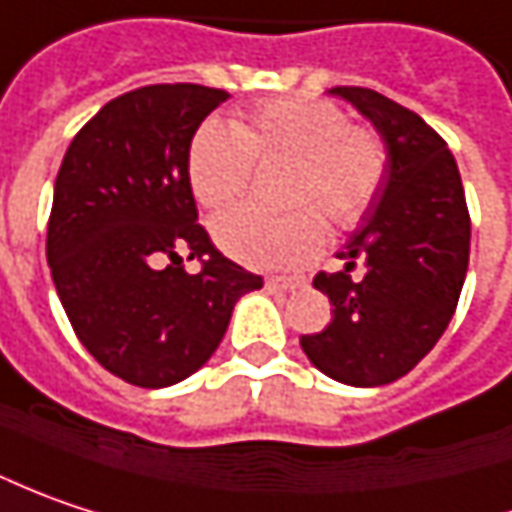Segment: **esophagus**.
Masks as SVG:
<instances>
[{"instance_id":"34e87169","label":"esophagus","mask_w":512,"mask_h":512,"mask_svg":"<svg viewBox=\"0 0 512 512\" xmlns=\"http://www.w3.org/2000/svg\"><path fill=\"white\" fill-rule=\"evenodd\" d=\"M265 285H268V291L285 294V291H294L296 285H299V279H288V276H270Z\"/></svg>"}]
</instances>
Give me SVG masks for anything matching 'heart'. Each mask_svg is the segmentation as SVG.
Here are the masks:
<instances>
[{"label": "heart", "mask_w": 512, "mask_h": 512, "mask_svg": "<svg viewBox=\"0 0 512 512\" xmlns=\"http://www.w3.org/2000/svg\"><path fill=\"white\" fill-rule=\"evenodd\" d=\"M294 164L285 187L291 213L236 210L218 218V247L259 270H291L311 262L328 239L323 215L340 230L357 227L386 178V146L343 109L317 97H276L253 106L233 126L207 120L192 135L187 172L198 204L210 213L236 207L253 169ZM320 209V217L316 210Z\"/></svg>", "instance_id": "obj_1"}]
</instances>
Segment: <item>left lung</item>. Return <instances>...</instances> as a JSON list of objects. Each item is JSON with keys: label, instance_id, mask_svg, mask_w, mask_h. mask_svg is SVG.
Returning <instances> with one entry per match:
<instances>
[{"label": "left lung", "instance_id": "left-lung-1", "mask_svg": "<svg viewBox=\"0 0 512 512\" xmlns=\"http://www.w3.org/2000/svg\"><path fill=\"white\" fill-rule=\"evenodd\" d=\"M386 143L380 195L340 250L345 268L317 273L331 322L299 343L308 360L345 386H386L441 340L470 265V213L447 141L400 103L337 86ZM363 277H351L356 262Z\"/></svg>", "mask_w": 512, "mask_h": 512}]
</instances>
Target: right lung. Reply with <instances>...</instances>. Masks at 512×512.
<instances>
[{
	"instance_id": "right-lung-1",
	"label": "right lung",
	"mask_w": 512,
	"mask_h": 512,
	"mask_svg": "<svg viewBox=\"0 0 512 512\" xmlns=\"http://www.w3.org/2000/svg\"><path fill=\"white\" fill-rule=\"evenodd\" d=\"M227 97L195 83L126 91L74 135L57 172L45 253L60 302L91 357L141 389L201 369L239 296L262 288L198 224L187 172L195 129Z\"/></svg>"
}]
</instances>
